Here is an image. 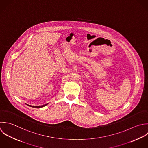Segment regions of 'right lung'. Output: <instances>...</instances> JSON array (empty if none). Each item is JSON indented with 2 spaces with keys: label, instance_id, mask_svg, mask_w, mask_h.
Returning <instances> with one entry per match:
<instances>
[{
  "label": "right lung",
  "instance_id": "1",
  "mask_svg": "<svg viewBox=\"0 0 148 148\" xmlns=\"http://www.w3.org/2000/svg\"><path fill=\"white\" fill-rule=\"evenodd\" d=\"M48 104H44V105H42V106H31V105H28L27 104V106H29V107H33V108H42V107H45V106H47Z\"/></svg>",
  "mask_w": 148,
  "mask_h": 148
}]
</instances>
